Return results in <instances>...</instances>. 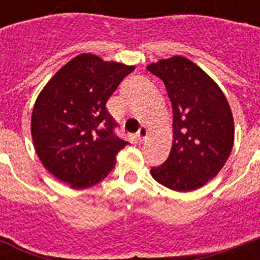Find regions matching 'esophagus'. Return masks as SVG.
I'll use <instances>...</instances> for the list:
<instances>
[{"label":"esophagus","mask_w":260,"mask_h":260,"mask_svg":"<svg viewBox=\"0 0 260 260\" xmlns=\"http://www.w3.org/2000/svg\"><path fill=\"white\" fill-rule=\"evenodd\" d=\"M136 136H138L139 142H143V140H146L147 136H148V129H147L146 126H142V128L138 131Z\"/></svg>","instance_id":"obj_1"}]
</instances>
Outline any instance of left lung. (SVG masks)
<instances>
[{
	"label": "left lung",
	"mask_w": 260,
	"mask_h": 260,
	"mask_svg": "<svg viewBox=\"0 0 260 260\" xmlns=\"http://www.w3.org/2000/svg\"><path fill=\"white\" fill-rule=\"evenodd\" d=\"M147 70L165 82L173 105V147L151 175L175 191L200 189L220 173L234 147L230 104L217 83L185 56L162 59Z\"/></svg>",
	"instance_id": "left-lung-1"
}]
</instances>
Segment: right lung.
<instances>
[{"instance_id": "add662e5", "label": "right lung", "mask_w": 260, "mask_h": 260, "mask_svg": "<svg viewBox=\"0 0 260 260\" xmlns=\"http://www.w3.org/2000/svg\"><path fill=\"white\" fill-rule=\"evenodd\" d=\"M135 70L81 54L48 81L35 102L30 134L40 162L73 189L94 186L113 170L128 144L114 135L106 102Z\"/></svg>"}]
</instances>
